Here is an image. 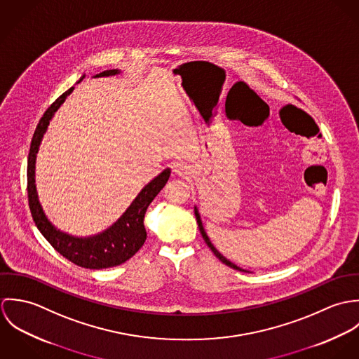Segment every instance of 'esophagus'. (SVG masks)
<instances>
[{"label": "esophagus", "instance_id": "esophagus-1", "mask_svg": "<svg viewBox=\"0 0 359 359\" xmlns=\"http://www.w3.org/2000/svg\"><path fill=\"white\" fill-rule=\"evenodd\" d=\"M174 171L180 175H187L189 172V165H187V163L184 161H177L174 164Z\"/></svg>", "mask_w": 359, "mask_h": 359}]
</instances>
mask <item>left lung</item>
<instances>
[{
	"label": "left lung",
	"instance_id": "left-lung-1",
	"mask_svg": "<svg viewBox=\"0 0 359 359\" xmlns=\"http://www.w3.org/2000/svg\"><path fill=\"white\" fill-rule=\"evenodd\" d=\"M195 215H196V219H198V225H199V229H201V233H202V236H203V239H205V243H207V246L211 249V252L215 255V257L219 259V261H222L225 265H228V266H231V268H233V269H238V271H242V272H248L246 269H242V268H239L238 265H235L233 262H231L229 259H226L225 257L222 256L212 245H211V242H210V239H208V236H207V233H205V228H203V225H202V219H201V215H199V211H198V208L195 207Z\"/></svg>",
	"mask_w": 359,
	"mask_h": 359
}]
</instances>
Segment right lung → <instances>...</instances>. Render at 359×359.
Returning <instances> with one entry per match:
<instances>
[{
	"mask_svg": "<svg viewBox=\"0 0 359 359\" xmlns=\"http://www.w3.org/2000/svg\"><path fill=\"white\" fill-rule=\"evenodd\" d=\"M118 73L120 70L117 69L104 70L102 73L97 74L95 77L114 76ZM73 90L74 87L69 88L66 93H63L55 102L52 103L51 106L46 110L44 116L41 117L34 131L32 145H30V152H29V160H27L29 207L39 231L44 235V238L50 242V245L59 255H62L79 266L90 268V269H103V268H110V266H116L126 262L144 246L147 241V231L144 226L147 208L152 203L156 195L167 184L171 170L165 168L163 172H160L156 178H154L138 194V196L126 210V212L110 228L103 231L102 233H98L90 238H76L56 229L46 217L37 198L36 181H34L36 156L52 116L59 109V106L65 102L67 95L72 94Z\"/></svg>",
	"mask_w": 359,
	"mask_h": 359,
	"instance_id": "obj_1",
	"label": "right lung"
}]
</instances>
